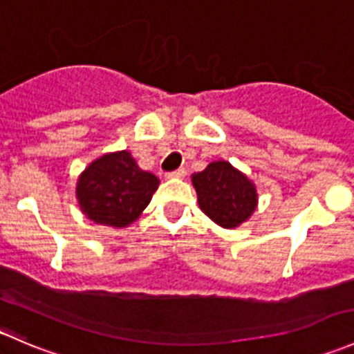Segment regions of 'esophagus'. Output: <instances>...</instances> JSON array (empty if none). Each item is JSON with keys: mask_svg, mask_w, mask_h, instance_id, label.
<instances>
[{"mask_svg": "<svg viewBox=\"0 0 354 354\" xmlns=\"http://www.w3.org/2000/svg\"><path fill=\"white\" fill-rule=\"evenodd\" d=\"M185 174H187V171H185L183 167H180V169L173 171V173H167L166 178H167V180H176V178H183Z\"/></svg>", "mask_w": 354, "mask_h": 354, "instance_id": "1", "label": "esophagus"}]
</instances>
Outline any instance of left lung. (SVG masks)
I'll list each match as a JSON object with an SVG mask.
<instances>
[{
	"instance_id": "left-lung-1",
	"label": "left lung",
	"mask_w": 354,
	"mask_h": 354,
	"mask_svg": "<svg viewBox=\"0 0 354 354\" xmlns=\"http://www.w3.org/2000/svg\"><path fill=\"white\" fill-rule=\"evenodd\" d=\"M192 185L200 210L224 230L241 226L259 207L255 183L227 160H214L192 174Z\"/></svg>"
}]
</instances>
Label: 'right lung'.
Masks as SVG:
<instances>
[{
    "label": "right lung",
    "mask_w": 354,
    "mask_h": 354,
    "mask_svg": "<svg viewBox=\"0 0 354 354\" xmlns=\"http://www.w3.org/2000/svg\"><path fill=\"white\" fill-rule=\"evenodd\" d=\"M157 188L156 174L140 169L128 151H116L97 157L82 171L75 197L87 219L118 230L142 216Z\"/></svg>",
    "instance_id": "1"
}]
</instances>
